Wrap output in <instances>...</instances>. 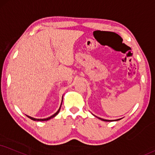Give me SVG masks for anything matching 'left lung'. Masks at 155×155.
<instances>
[{"mask_svg": "<svg viewBox=\"0 0 155 155\" xmlns=\"http://www.w3.org/2000/svg\"><path fill=\"white\" fill-rule=\"evenodd\" d=\"M99 119L102 120V121H111L110 120H106V119H104V118H98ZM118 120H120V119H117V120H115V121H118Z\"/></svg>", "mask_w": 155, "mask_h": 155, "instance_id": "obj_1", "label": "left lung"}]
</instances>
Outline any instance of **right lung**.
Listing matches in <instances>:
<instances>
[{
  "instance_id": "add662e5",
  "label": "right lung",
  "mask_w": 155,
  "mask_h": 155,
  "mask_svg": "<svg viewBox=\"0 0 155 155\" xmlns=\"http://www.w3.org/2000/svg\"><path fill=\"white\" fill-rule=\"evenodd\" d=\"M61 106H62V104H61ZM61 106H60V108H59L58 109V110H57V111L54 114H53L52 116H51L50 117H48V118H33V117H31V116H27L26 115V116H27V117H28L29 118H31V120H33V121H48V120H49V119H51V118H54V116H56L57 114H58V113L60 112V108H61Z\"/></svg>"
}]
</instances>
